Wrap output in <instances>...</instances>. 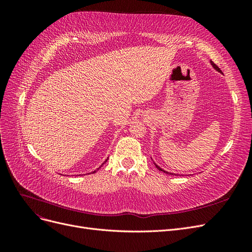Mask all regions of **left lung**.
Instances as JSON below:
<instances>
[{"label":"left lung","mask_w":252,"mask_h":252,"mask_svg":"<svg viewBox=\"0 0 252 252\" xmlns=\"http://www.w3.org/2000/svg\"><path fill=\"white\" fill-rule=\"evenodd\" d=\"M210 64L212 65V67H213V68H215V69H216L217 71H219V72H220V73H222V71H220V68H219V67H218V66H217V65H216L215 63H213V62H212V61H211V62H210ZM154 163H155V162H154ZM155 165H156V167H157V168H158V169L159 171H163V172H165V173H169V174H173V173H170V172H168V171H165L164 169H162V168H161V167H159V166H158V165H157L156 163H155Z\"/></svg>","instance_id":"1"}]
</instances>
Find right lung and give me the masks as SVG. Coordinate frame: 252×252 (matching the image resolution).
<instances>
[{
  "mask_svg": "<svg viewBox=\"0 0 252 252\" xmlns=\"http://www.w3.org/2000/svg\"><path fill=\"white\" fill-rule=\"evenodd\" d=\"M107 159H108V158H107ZM107 159H106V161H105V162H107ZM105 162H104V163H105ZM104 163H103V164H104ZM98 169H100V168H97V169H96V170H98ZM96 170H94V172H93V173H94V172H95V171H96Z\"/></svg>",
  "mask_w": 252,
  "mask_h": 252,
  "instance_id": "1",
  "label": "right lung"
}]
</instances>
